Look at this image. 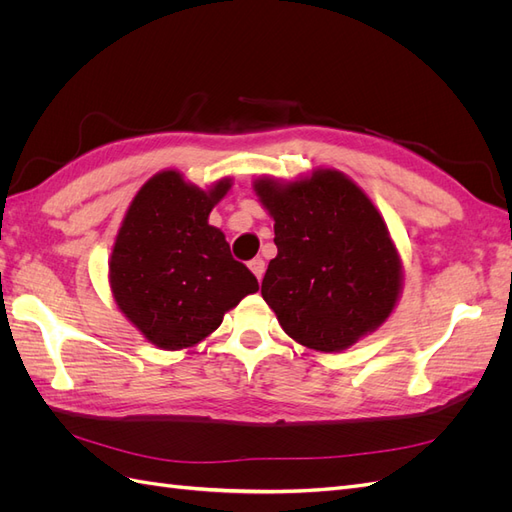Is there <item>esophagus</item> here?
Returning <instances> with one entry per match:
<instances>
[{"label": "esophagus", "mask_w": 512, "mask_h": 512, "mask_svg": "<svg viewBox=\"0 0 512 512\" xmlns=\"http://www.w3.org/2000/svg\"><path fill=\"white\" fill-rule=\"evenodd\" d=\"M250 271L258 277V280H262V275H265V260L262 258H254L250 262Z\"/></svg>", "instance_id": "esophagus-1"}]
</instances>
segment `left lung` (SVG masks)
Here are the masks:
<instances>
[{
  "label": "left lung",
  "instance_id": "1",
  "mask_svg": "<svg viewBox=\"0 0 512 512\" xmlns=\"http://www.w3.org/2000/svg\"><path fill=\"white\" fill-rule=\"evenodd\" d=\"M254 192L277 245L260 292L284 333L309 350L342 352L380 329L404 265L371 198L335 168L294 181L258 177Z\"/></svg>",
  "mask_w": 512,
  "mask_h": 512
}]
</instances>
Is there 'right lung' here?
<instances>
[{
    "mask_svg": "<svg viewBox=\"0 0 512 512\" xmlns=\"http://www.w3.org/2000/svg\"><path fill=\"white\" fill-rule=\"evenodd\" d=\"M232 188L224 177L207 190L175 168L160 170L123 215L108 260L119 312L162 350L192 348L224 314L258 290L256 277L230 256L209 213Z\"/></svg>",
    "mask_w": 512,
    "mask_h": 512,
    "instance_id": "1",
    "label": "right lung"
}]
</instances>
